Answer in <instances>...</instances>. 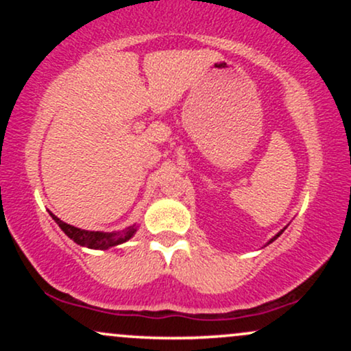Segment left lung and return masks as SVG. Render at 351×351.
I'll list each match as a JSON object with an SVG mask.
<instances>
[{
	"instance_id": "1",
	"label": "left lung",
	"mask_w": 351,
	"mask_h": 351,
	"mask_svg": "<svg viewBox=\"0 0 351 351\" xmlns=\"http://www.w3.org/2000/svg\"><path fill=\"white\" fill-rule=\"evenodd\" d=\"M285 228H287V226H285ZM285 228H284V229H280V231H279V232H277V234H276V236H274V237H272V239H271V241H269V243H267V244H271V243H274V241H276V239H277V237H279V236L282 234V232H284V231H285ZM267 244H265V245H267Z\"/></svg>"
}]
</instances>
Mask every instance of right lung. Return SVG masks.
<instances>
[{
  "label": "right lung",
  "instance_id": "add662e5",
  "mask_svg": "<svg viewBox=\"0 0 351 351\" xmlns=\"http://www.w3.org/2000/svg\"><path fill=\"white\" fill-rule=\"evenodd\" d=\"M49 215L52 216V219L58 223V226L62 229L64 234L71 237L75 244L84 245V247H88V249H100V251H102V249L106 251V249L114 247V245L127 243L128 239H132V237L135 236L136 229H138L136 224H132V226L125 228L122 231H112V232L87 231V229H80L64 223V221H60L59 217L52 215V213H49Z\"/></svg>",
  "mask_w": 351,
  "mask_h": 351
}]
</instances>
